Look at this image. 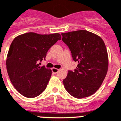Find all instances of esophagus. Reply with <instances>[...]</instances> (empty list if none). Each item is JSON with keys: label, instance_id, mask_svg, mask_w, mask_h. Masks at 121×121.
I'll list each match as a JSON object with an SVG mask.
<instances>
[{"label": "esophagus", "instance_id": "esophagus-1", "mask_svg": "<svg viewBox=\"0 0 121 121\" xmlns=\"http://www.w3.org/2000/svg\"><path fill=\"white\" fill-rule=\"evenodd\" d=\"M59 70V69H58L57 68H54H54H52V71L53 73H54V74H56Z\"/></svg>", "mask_w": 121, "mask_h": 121}]
</instances>
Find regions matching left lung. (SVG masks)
I'll use <instances>...</instances> for the list:
<instances>
[{
  "label": "left lung",
  "instance_id": "obj_1",
  "mask_svg": "<svg viewBox=\"0 0 121 121\" xmlns=\"http://www.w3.org/2000/svg\"><path fill=\"white\" fill-rule=\"evenodd\" d=\"M63 42L69 47L75 62L74 71L69 70L63 80L66 91L73 97H89L99 89L109 65L106 45L102 38L86 30L62 33Z\"/></svg>",
  "mask_w": 121,
  "mask_h": 121
}]
</instances>
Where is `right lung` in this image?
Returning <instances> with one entry per match:
<instances>
[{"label":"right lung","mask_w":121,"mask_h":121,"mask_svg":"<svg viewBox=\"0 0 121 121\" xmlns=\"http://www.w3.org/2000/svg\"><path fill=\"white\" fill-rule=\"evenodd\" d=\"M59 33L39 34L28 32L13 40L6 59L9 77L15 89L26 97L33 98L46 89L52 70L39 65L45 59L48 50L58 40Z\"/></svg>","instance_id":"obj_1"}]
</instances>
